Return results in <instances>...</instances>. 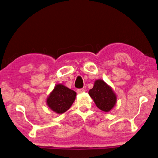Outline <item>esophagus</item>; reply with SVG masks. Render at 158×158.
Listing matches in <instances>:
<instances>
[{"label":"esophagus","instance_id":"obj_1","mask_svg":"<svg viewBox=\"0 0 158 158\" xmlns=\"http://www.w3.org/2000/svg\"><path fill=\"white\" fill-rule=\"evenodd\" d=\"M84 89H79L77 90V92L78 93V94H81V93L84 92Z\"/></svg>","mask_w":158,"mask_h":158}]
</instances>
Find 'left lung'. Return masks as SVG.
<instances>
[{
  "label": "left lung",
  "instance_id": "8db88e82",
  "mask_svg": "<svg viewBox=\"0 0 158 158\" xmlns=\"http://www.w3.org/2000/svg\"><path fill=\"white\" fill-rule=\"evenodd\" d=\"M89 94L97 107L103 112H110L116 104V94L103 80H97L93 88L89 91Z\"/></svg>",
  "mask_w": 158,
  "mask_h": 158
}]
</instances>
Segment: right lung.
I'll return each instance as SVG.
<instances>
[{
	"label": "right lung",
	"mask_w": 158,
	"mask_h": 158,
	"mask_svg": "<svg viewBox=\"0 0 158 158\" xmlns=\"http://www.w3.org/2000/svg\"><path fill=\"white\" fill-rule=\"evenodd\" d=\"M77 93L63 84H56L46 99V103L51 110L58 114L65 112L72 105Z\"/></svg>",
	"instance_id": "right-lung-1"
}]
</instances>
